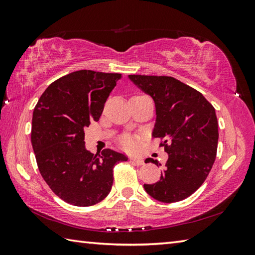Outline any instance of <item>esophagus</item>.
<instances>
[{"mask_svg": "<svg viewBox=\"0 0 255 255\" xmlns=\"http://www.w3.org/2000/svg\"><path fill=\"white\" fill-rule=\"evenodd\" d=\"M130 161L133 162V163L137 164V165H142L144 163L141 158H138V156H133V155L130 156Z\"/></svg>", "mask_w": 255, "mask_h": 255, "instance_id": "obj_1", "label": "esophagus"}]
</instances>
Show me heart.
Masks as SVG:
<instances>
[{"label":"heart","mask_w":255,"mask_h":255,"mask_svg":"<svg viewBox=\"0 0 255 255\" xmlns=\"http://www.w3.org/2000/svg\"><path fill=\"white\" fill-rule=\"evenodd\" d=\"M119 143L122 144V147L124 149L134 150L137 149L139 145V138L136 136H131V134H124V136L119 139Z\"/></svg>","instance_id":"1"}]
</instances>
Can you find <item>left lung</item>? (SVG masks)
Returning <instances> with one entry per match:
<instances>
[{
    "mask_svg": "<svg viewBox=\"0 0 255 255\" xmlns=\"http://www.w3.org/2000/svg\"><path fill=\"white\" fill-rule=\"evenodd\" d=\"M129 79L153 99L152 136L162 140L169 154L160 181L143 187L159 202H180L202 186L213 167L219 137L215 108L200 92L172 77L131 74ZM147 162L161 165L151 158Z\"/></svg>",
    "mask_w": 255,
    "mask_h": 255,
    "instance_id": "1",
    "label": "left lung"
}]
</instances>
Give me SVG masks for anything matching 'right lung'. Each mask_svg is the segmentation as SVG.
Here are the masks:
<instances>
[{
	"mask_svg": "<svg viewBox=\"0 0 255 255\" xmlns=\"http://www.w3.org/2000/svg\"><path fill=\"white\" fill-rule=\"evenodd\" d=\"M119 73L80 70L52 82L32 114L31 144L48 186L66 203L88 207L102 202L113 185V169L123 153L85 149L84 129L100 119Z\"/></svg>",
	"mask_w": 255,
	"mask_h": 255,
	"instance_id": "obj_1",
	"label": "right lung"
}]
</instances>
